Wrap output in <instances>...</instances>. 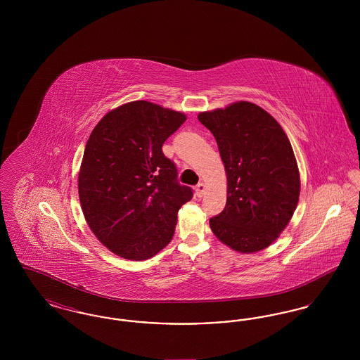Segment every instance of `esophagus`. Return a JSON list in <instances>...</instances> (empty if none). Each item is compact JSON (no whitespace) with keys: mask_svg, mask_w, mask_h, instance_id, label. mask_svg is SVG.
<instances>
[{"mask_svg":"<svg viewBox=\"0 0 360 360\" xmlns=\"http://www.w3.org/2000/svg\"><path fill=\"white\" fill-rule=\"evenodd\" d=\"M205 185L201 182V184H198L197 186H195V195L197 197H202L204 194H205Z\"/></svg>","mask_w":360,"mask_h":360,"instance_id":"1","label":"esophagus"}]
</instances>
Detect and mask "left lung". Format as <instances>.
<instances>
[{"label":"left lung","instance_id":"left-lung-1","mask_svg":"<svg viewBox=\"0 0 360 360\" xmlns=\"http://www.w3.org/2000/svg\"><path fill=\"white\" fill-rule=\"evenodd\" d=\"M226 174V204L212 217L214 236L241 254L271 245L288 226L300 198V172L285 131L248 101L201 112Z\"/></svg>","mask_w":360,"mask_h":360}]
</instances>
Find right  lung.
<instances>
[{"instance_id": "add662e5", "label": "right lung", "mask_w": 360, "mask_h": 360, "mask_svg": "<svg viewBox=\"0 0 360 360\" xmlns=\"http://www.w3.org/2000/svg\"><path fill=\"white\" fill-rule=\"evenodd\" d=\"M185 121L181 112L132 101L108 112L89 136L79 201L91 232L117 257L146 260L172 241L193 191L178 184L162 146Z\"/></svg>"}]
</instances>
